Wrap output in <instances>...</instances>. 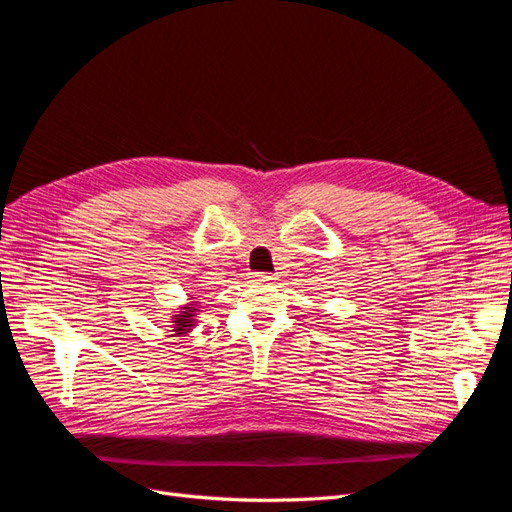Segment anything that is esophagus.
Instances as JSON below:
<instances>
[{"label":"esophagus","instance_id":"34e87169","mask_svg":"<svg viewBox=\"0 0 512 512\" xmlns=\"http://www.w3.org/2000/svg\"><path fill=\"white\" fill-rule=\"evenodd\" d=\"M252 277H254V282H273L275 280V275L265 273V271H256V273H252Z\"/></svg>","mask_w":512,"mask_h":512}]
</instances>
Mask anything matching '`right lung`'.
Masks as SVG:
<instances>
[{
	"mask_svg": "<svg viewBox=\"0 0 512 512\" xmlns=\"http://www.w3.org/2000/svg\"><path fill=\"white\" fill-rule=\"evenodd\" d=\"M194 307H183V312L181 314H177L175 316V331H177V335H183V333H188L192 327H194Z\"/></svg>",
	"mask_w": 512,
	"mask_h": 512,
	"instance_id": "right-lung-1",
	"label": "right lung"
}]
</instances>
